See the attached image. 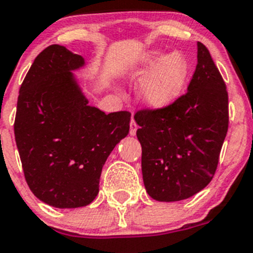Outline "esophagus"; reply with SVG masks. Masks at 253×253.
Wrapping results in <instances>:
<instances>
[{
    "instance_id": "1",
    "label": "esophagus",
    "mask_w": 253,
    "mask_h": 253,
    "mask_svg": "<svg viewBox=\"0 0 253 253\" xmlns=\"http://www.w3.org/2000/svg\"><path fill=\"white\" fill-rule=\"evenodd\" d=\"M136 130H137V124H136V122L134 121V119H131V121H130V135H131V136H134L135 134H136Z\"/></svg>"
}]
</instances>
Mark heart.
<instances>
[{"instance_id": "1", "label": "heart", "mask_w": 253, "mask_h": 253, "mask_svg": "<svg viewBox=\"0 0 253 253\" xmlns=\"http://www.w3.org/2000/svg\"><path fill=\"white\" fill-rule=\"evenodd\" d=\"M127 77H145L140 86V100L152 109H165L183 93L190 75V63L180 51L165 54L152 49L142 54L126 72Z\"/></svg>"}]
</instances>
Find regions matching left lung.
Here are the masks:
<instances>
[{
	"label": "left lung",
	"instance_id": "left-lung-1",
	"mask_svg": "<svg viewBox=\"0 0 253 253\" xmlns=\"http://www.w3.org/2000/svg\"><path fill=\"white\" fill-rule=\"evenodd\" d=\"M145 189L156 201L189 199L212 180L229 124L228 92L210 51L197 42L187 92L165 109L134 116Z\"/></svg>",
	"mask_w": 253,
	"mask_h": 253
}]
</instances>
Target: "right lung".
Returning a JSON list of instances; mask_svg holds the SVG:
<instances>
[{"mask_svg":"<svg viewBox=\"0 0 253 253\" xmlns=\"http://www.w3.org/2000/svg\"><path fill=\"white\" fill-rule=\"evenodd\" d=\"M84 57L61 45L35 58L19 90L14 136L25 180L40 201L78 208L95 200L108 156L129 134V112L88 105L74 73Z\"/></svg>","mask_w":253,"mask_h":253,"instance_id":"right-lung-1","label":"right lung"}]
</instances>
